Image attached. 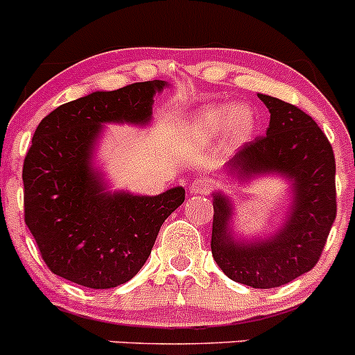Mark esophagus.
<instances>
[{
	"mask_svg": "<svg viewBox=\"0 0 355 355\" xmlns=\"http://www.w3.org/2000/svg\"><path fill=\"white\" fill-rule=\"evenodd\" d=\"M213 184L206 178H196L191 185H189V192L192 196H206L209 191H211Z\"/></svg>",
	"mask_w": 355,
	"mask_h": 355,
	"instance_id": "esophagus-1",
	"label": "esophagus"
}]
</instances>
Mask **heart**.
Listing matches in <instances>:
<instances>
[{
    "instance_id": "heart-1",
    "label": "heart",
    "mask_w": 355,
    "mask_h": 355,
    "mask_svg": "<svg viewBox=\"0 0 355 355\" xmlns=\"http://www.w3.org/2000/svg\"><path fill=\"white\" fill-rule=\"evenodd\" d=\"M192 135L201 140H211L225 132L236 142H243L254 130V112L248 105L211 104L196 111L189 125Z\"/></svg>"
}]
</instances>
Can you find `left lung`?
Masks as SVG:
<instances>
[{
    "label": "left lung",
    "instance_id": "obj_1",
    "mask_svg": "<svg viewBox=\"0 0 355 355\" xmlns=\"http://www.w3.org/2000/svg\"><path fill=\"white\" fill-rule=\"evenodd\" d=\"M270 112L267 135L244 144L227 163L237 182L277 175L291 184V205L279 230L239 239L232 201L213 192L211 253L227 277L251 288H277L312 270L336 218L335 154L318 123L302 109L258 94Z\"/></svg>",
    "mask_w": 355,
    "mask_h": 355
}]
</instances>
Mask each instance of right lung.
I'll use <instances>...</instances> for the list:
<instances>
[{
  "label": "right lung",
  "mask_w": 355,
  "mask_h": 355,
  "mask_svg": "<svg viewBox=\"0 0 355 355\" xmlns=\"http://www.w3.org/2000/svg\"><path fill=\"white\" fill-rule=\"evenodd\" d=\"M166 83L94 92L51 111L24 159V215L48 269L92 290L125 284L146 263L184 187L159 196L109 191L94 153L107 123L146 126Z\"/></svg>",
  "instance_id": "obj_1"
}]
</instances>
